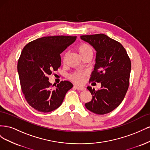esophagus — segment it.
<instances>
[{
	"instance_id": "1",
	"label": "esophagus",
	"mask_w": 150,
	"mask_h": 150,
	"mask_svg": "<svg viewBox=\"0 0 150 150\" xmlns=\"http://www.w3.org/2000/svg\"><path fill=\"white\" fill-rule=\"evenodd\" d=\"M74 88H75L76 89H78V90H79V91H84V90H85V89H86V88H84V87H81V86H76V85H75V86H74Z\"/></svg>"
}]
</instances>
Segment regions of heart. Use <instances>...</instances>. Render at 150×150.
I'll return each mask as SVG.
<instances>
[{"mask_svg":"<svg viewBox=\"0 0 150 150\" xmlns=\"http://www.w3.org/2000/svg\"><path fill=\"white\" fill-rule=\"evenodd\" d=\"M78 51L79 52L80 55L83 57L86 55L89 54H93V49L89 44L86 43H81L78 47ZM86 72L85 71H76L70 75V79L73 82L81 84L83 82V80L84 77L86 76Z\"/></svg>","mask_w":150,"mask_h":150,"instance_id":"obj_1","label":"heart"}]
</instances>
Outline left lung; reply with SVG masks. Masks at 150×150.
Segmentation results:
<instances>
[{"label":"left lung","mask_w":150,"mask_h":150,"mask_svg":"<svg viewBox=\"0 0 150 150\" xmlns=\"http://www.w3.org/2000/svg\"><path fill=\"white\" fill-rule=\"evenodd\" d=\"M96 51V63L89 81L101 83V89H87L92 100L85 104L97 115L111 112L118 106L128 91L131 68L130 59L122 44L104 34L81 35Z\"/></svg>","instance_id":"8db88e82"}]
</instances>
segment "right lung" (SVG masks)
<instances>
[{"instance_id":"1","label":"right lung","mask_w":150,"mask_h":150,"mask_svg":"<svg viewBox=\"0 0 150 150\" xmlns=\"http://www.w3.org/2000/svg\"><path fill=\"white\" fill-rule=\"evenodd\" d=\"M76 36L56 35L38 38L26 44L17 63L21 89L25 100L34 110L48 112L59 107L72 88L68 81L52 88L48 76L61 64L60 54L73 43Z\"/></svg>"}]
</instances>
